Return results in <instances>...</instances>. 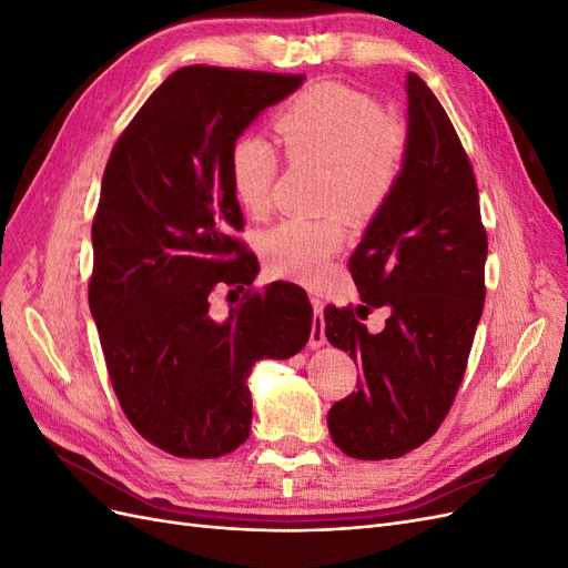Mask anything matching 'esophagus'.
I'll list each match as a JSON object with an SVG mask.
<instances>
[{
    "label": "esophagus",
    "mask_w": 568,
    "mask_h": 568,
    "mask_svg": "<svg viewBox=\"0 0 568 568\" xmlns=\"http://www.w3.org/2000/svg\"><path fill=\"white\" fill-rule=\"evenodd\" d=\"M313 303V332H311V348H322L326 343V336H324V303L313 296L311 298Z\"/></svg>",
    "instance_id": "1"
}]
</instances>
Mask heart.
<instances>
[{
  "instance_id": "1",
  "label": "heart",
  "mask_w": 568,
  "mask_h": 568,
  "mask_svg": "<svg viewBox=\"0 0 568 568\" xmlns=\"http://www.w3.org/2000/svg\"><path fill=\"white\" fill-rule=\"evenodd\" d=\"M274 132L291 163L326 165L324 209L369 217L382 209L398 182L407 136L395 118L382 115L365 92L338 82H317L274 115ZM230 182L236 201L251 215L270 209L277 153L257 136H242L230 149ZM346 242L338 213L288 217L261 239L265 267L284 280L313 284L329 257Z\"/></svg>"
}]
</instances>
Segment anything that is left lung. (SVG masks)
<instances>
[{
  "instance_id": "1",
  "label": "left lung",
  "mask_w": 568,
  "mask_h": 568,
  "mask_svg": "<svg viewBox=\"0 0 568 568\" xmlns=\"http://www.w3.org/2000/svg\"><path fill=\"white\" fill-rule=\"evenodd\" d=\"M403 173L351 255L357 307H324L334 348L359 365L357 390L326 415L332 440L355 459H395L436 434L467 369L486 301L488 236L471 163L448 113L407 75ZM372 306H388L369 335Z\"/></svg>"
}]
</instances>
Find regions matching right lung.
Here are the masks:
<instances>
[{
    "mask_svg": "<svg viewBox=\"0 0 568 568\" xmlns=\"http://www.w3.org/2000/svg\"><path fill=\"white\" fill-rule=\"evenodd\" d=\"M305 75L186 65L118 136L92 222L90 311L118 403L156 448L186 459L236 450L251 432V367L296 355L313 332L305 291L272 282L213 320L217 284L251 286L253 253L230 149Z\"/></svg>",
    "mask_w": 568,
    "mask_h": 568,
    "instance_id": "add662e5",
    "label": "right lung"
}]
</instances>
